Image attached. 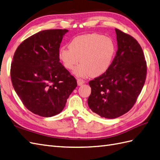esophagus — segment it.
I'll return each mask as SVG.
<instances>
[{"mask_svg": "<svg viewBox=\"0 0 160 160\" xmlns=\"http://www.w3.org/2000/svg\"><path fill=\"white\" fill-rule=\"evenodd\" d=\"M84 83V80H83L82 79H80V78L77 79V84L78 86H81V85H82Z\"/></svg>", "mask_w": 160, "mask_h": 160, "instance_id": "obj_1", "label": "esophagus"}]
</instances>
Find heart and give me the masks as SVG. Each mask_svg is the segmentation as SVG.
Wrapping results in <instances>:
<instances>
[{"instance_id":"heart-1","label":"heart","mask_w":160,"mask_h":160,"mask_svg":"<svg viewBox=\"0 0 160 160\" xmlns=\"http://www.w3.org/2000/svg\"><path fill=\"white\" fill-rule=\"evenodd\" d=\"M69 48L62 47L59 58L66 69L78 77H98L106 73L112 64L116 46L112 38L98 33H88L74 38Z\"/></svg>"}]
</instances>
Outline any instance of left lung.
Here are the masks:
<instances>
[{"label": "left lung", "mask_w": 160, "mask_h": 160, "mask_svg": "<svg viewBox=\"0 0 160 160\" xmlns=\"http://www.w3.org/2000/svg\"><path fill=\"white\" fill-rule=\"evenodd\" d=\"M117 51L108 71L89 82L88 105L102 118H115L128 112L138 97L146 80L147 63L138 42L115 29Z\"/></svg>", "instance_id": "obj_1"}]
</instances>
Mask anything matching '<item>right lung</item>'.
I'll return each mask as SVG.
<instances>
[{"mask_svg": "<svg viewBox=\"0 0 160 160\" xmlns=\"http://www.w3.org/2000/svg\"><path fill=\"white\" fill-rule=\"evenodd\" d=\"M67 29L45 30L18 47L11 66L15 91L28 110L43 117L62 112L77 87L59 58V48Z\"/></svg>", "mask_w": 160, "mask_h": 160, "instance_id": "obj_1", "label": "right lung"}]
</instances>
